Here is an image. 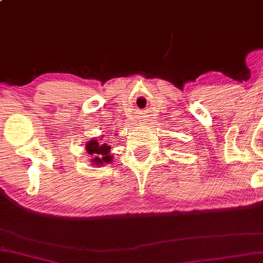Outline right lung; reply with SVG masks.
I'll return each instance as SVG.
<instances>
[{"mask_svg":"<svg viewBox=\"0 0 263 263\" xmlns=\"http://www.w3.org/2000/svg\"><path fill=\"white\" fill-rule=\"evenodd\" d=\"M85 151L91 157V165L101 166L112 162L111 147L107 142L104 141V136L99 138H93L85 143Z\"/></svg>","mask_w":263,"mask_h":263,"instance_id":"1","label":"right lung"}]
</instances>
